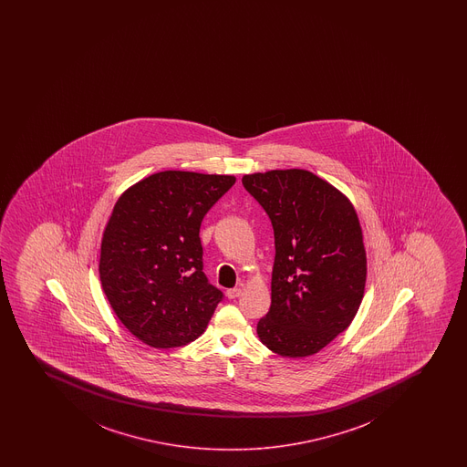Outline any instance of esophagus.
Returning a JSON list of instances; mask_svg holds the SVG:
<instances>
[{
  "instance_id": "34e87169",
  "label": "esophagus",
  "mask_w": 467,
  "mask_h": 467,
  "mask_svg": "<svg viewBox=\"0 0 467 467\" xmlns=\"http://www.w3.org/2000/svg\"><path fill=\"white\" fill-rule=\"evenodd\" d=\"M227 297L229 299H236V297H240L242 296V288H231V290H227Z\"/></svg>"
}]
</instances>
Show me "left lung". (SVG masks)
<instances>
[{
  "mask_svg": "<svg viewBox=\"0 0 467 467\" xmlns=\"http://www.w3.org/2000/svg\"><path fill=\"white\" fill-rule=\"evenodd\" d=\"M243 185L274 229L268 315L258 338L288 358L317 354L354 321L365 296L366 251L354 205L306 170L246 174Z\"/></svg>",
  "mask_w": 467,
  "mask_h": 467,
  "instance_id": "1",
  "label": "left lung"
}]
</instances>
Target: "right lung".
<instances>
[{
	"label": "right lung",
	"instance_id": "right-lung-1",
	"mask_svg": "<svg viewBox=\"0 0 467 467\" xmlns=\"http://www.w3.org/2000/svg\"><path fill=\"white\" fill-rule=\"evenodd\" d=\"M234 176L161 171L129 187L102 234L99 279L124 327L150 348L187 346L223 299L202 271L201 223Z\"/></svg>",
	"mask_w": 467,
	"mask_h": 467
}]
</instances>
